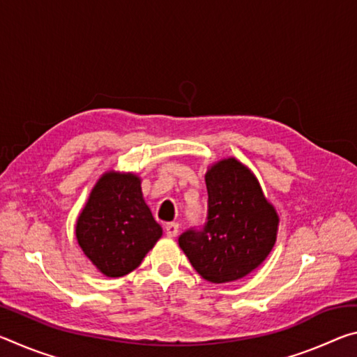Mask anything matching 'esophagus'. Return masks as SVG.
<instances>
[{"instance_id":"1","label":"esophagus","mask_w":357,"mask_h":357,"mask_svg":"<svg viewBox=\"0 0 357 357\" xmlns=\"http://www.w3.org/2000/svg\"><path fill=\"white\" fill-rule=\"evenodd\" d=\"M178 231H179V225L176 222L167 223V225H165V233H167L168 238H176Z\"/></svg>"}]
</instances>
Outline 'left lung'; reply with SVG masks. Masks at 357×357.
I'll return each instance as SVG.
<instances>
[{
  "instance_id": "1",
  "label": "left lung",
  "mask_w": 357,
  "mask_h": 357,
  "mask_svg": "<svg viewBox=\"0 0 357 357\" xmlns=\"http://www.w3.org/2000/svg\"><path fill=\"white\" fill-rule=\"evenodd\" d=\"M208 220L183 233L179 247L193 269L213 283L234 282L257 269L273 250L279 214L255 174L236 157L208 167Z\"/></svg>"
}]
</instances>
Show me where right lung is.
Returning a JSON list of instances; mask_svg holds the SVG:
<instances>
[{
	"label": "right lung",
	"mask_w": 357,
	"mask_h": 357,
	"mask_svg": "<svg viewBox=\"0 0 357 357\" xmlns=\"http://www.w3.org/2000/svg\"><path fill=\"white\" fill-rule=\"evenodd\" d=\"M162 236L144 202L142 178L110 170L94 184L75 223V238L99 273L112 279L132 273Z\"/></svg>",
	"instance_id": "right-lung-1"
}]
</instances>
